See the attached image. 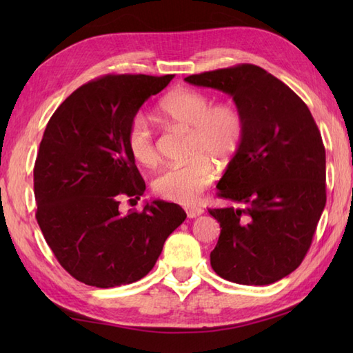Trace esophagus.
I'll return each mask as SVG.
<instances>
[{"instance_id":"1","label":"esophagus","mask_w":353,"mask_h":353,"mask_svg":"<svg viewBox=\"0 0 353 353\" xmlns=\"http://www.w3.org/2000/svg\"><path fill=\"white\" fill-rule=\"evenodd\" d=\"M201 214H203V209L201 208L186 209V215H188V219H196V216H200Z\"/></svg>"}]
</instances>
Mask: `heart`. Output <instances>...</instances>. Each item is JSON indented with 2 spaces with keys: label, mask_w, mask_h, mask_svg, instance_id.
I'll return each instance as SVG.
<instances>
[{
  "label": "heart",
  "mask_w": 353,
  "mask_h": 353,
  "mask_svg": "<svg viewBox=\"0 0 353 353\" xmlns=\"http://www.w3.org/2000/svg\"><path fill=\"white\" fill-rule=\"evenodd\" d=\"M157 112L165 123L190 130L188 154L192 159L159 172L153 190L176 203H194L214 182V162L226 167L238 153L244 139L243 117L234 104H214L211 95L192 88L168 94ZM125 144L133 159L144 167H153L159 159L154 134L144 117L132 118Z\"/></svg>",
  "instance_id": "heart-1"
}]
</instances>
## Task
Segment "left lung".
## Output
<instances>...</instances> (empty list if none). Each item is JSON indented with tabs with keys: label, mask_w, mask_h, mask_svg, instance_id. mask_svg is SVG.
<instances>
[{
	"label": "left lung",
	"mask_w": 353,
	"mask_h": 353,
	"mask_svg": "<svg viewBox=\"0 0 353 353\" xmlns=\"http://www.w3.org/2000/svg\"><path fill=\"white\" fill-rule=\"evenodd\" d=\"M185 81L232 95L244 139L220 179L219 197L238 208L209 209L220 223L211 265L220 277L268 285L302 264L326 205V152L301 97L252 63L192 74Z\"/></svg>",
	"instance_id": "8db88e82"
}]
</instances>
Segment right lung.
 Instances as JSON below:
<instances>
[{"instance_id": "add662e5", "label": "right lung", "mask_w": 353, "mask_h": 353, "mask_svg": "<svg viewBox=\"0 0 353 353\" xmlns=\"http://www.w3.org/2000/svg\"><path fill=\"white\" fill-rule=\"evenodd\" d=\"M168 76L108 74L76 89L50 118L34 162L36 220L45 241L74 279L112 288L142 279L165 239L185 221L176 203L139 200L145 182L125 144L132 118Z\"/></svg>"}]
</instances>
